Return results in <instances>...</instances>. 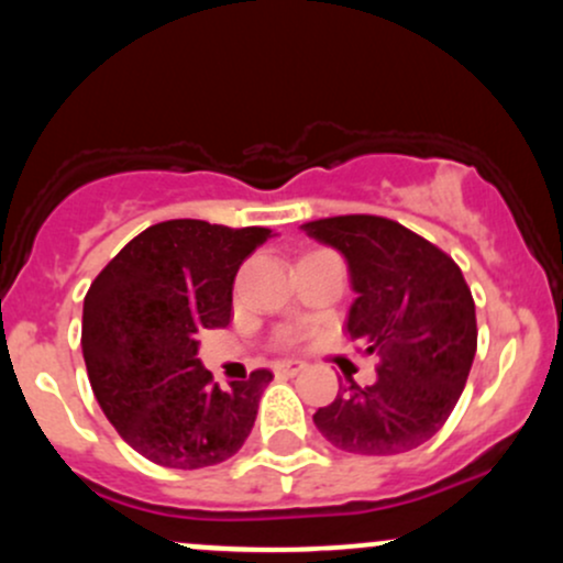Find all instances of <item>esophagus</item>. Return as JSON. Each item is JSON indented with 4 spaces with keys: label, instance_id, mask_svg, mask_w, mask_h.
Instances as JSON below:
<instances>
[{
    "label": "esophagus",
    "instance_id": "esophagus-1",
    "mask_svg": "<svg viewBox=\"0 0 563 563\" xmlns=\"http://www.w3.org/2000/svg\"><path fill=\"white\" fill-rule=\"evenodd\" d=\"M303 363H299V360H286V363H277L275 365V373L277 376H296V373L303 371Z\"/></svg>",
    "mask_w": 563,
    "mask_h": 563
}]
</instances>
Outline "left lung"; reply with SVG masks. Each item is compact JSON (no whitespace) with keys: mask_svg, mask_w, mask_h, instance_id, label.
<instances>
[{"mask_svg":"<svg viewBox=\"0 0 563 563\" xmlns=\"http://www.w3.org/2000/svg\"><path fill=\"white\" fill-rule=\"evenodd\" d=\"M301 230L346 260L357 294L346 331L380 357L376 384L341 386L314 426L354 455L416 450L450 418L476 354V309L461 267L384 217H331Z\"/></svg>","mask_w":563,"mask_h":563,"instance_id":"left-lung-1","label":"left lung"}]
</instances>
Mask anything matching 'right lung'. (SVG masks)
Here are the masks:
<instances>
[{
	"label": "right lung",
	"mask_w": 563,
	"mask_h": 563,
	"mask_svg": "<svg viewBox=\"0 0 563 563\" xmlns=\"http://www.w3.org/2000/svg\"><path fill=\"white\" fill-rule=\"evenodd\" d=\"M267 228L232 230L172 219L140 232L84 296L81 352L113 429L147 461L206 468L228 461L254 429L269 371L219 389L198 360V335L224 328L232 283Z\"/></svg>",
	"instance_id": "1"
}]
</instances>
